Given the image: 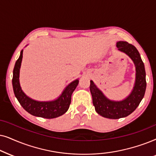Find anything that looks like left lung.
I'll return each mask as SVG.
<instances>
[{"label":"left lung","instance_id":"obj_1","mask_svg":"<svg viewBox=\"0 0 156 156\" xmlns=\"http://www.w3.org/2000/svg\"><path fill=\"white\" fill-rule=\"evenodd\" d=\"M117 47L119 51L127 54L136 65V83L132 93L127 98L116 102L106 98L92 80H90V90L95 111L103 117L111 119L124 118L132 113L140 104L146 89L145 66L138 50L133 45L126 41L118 42Z\"/></svg>","mask_w":156,"mask_h":156}]
</instances>
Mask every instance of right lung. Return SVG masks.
<instances>
[{
    "label": "right lung",
    "mask_w": 156,
    "mask_h": 156,
    "mask_svg": "<svg viewBox=\"0 0 156 156\" xmlns=\"http://www.w3.org/2000/svg\"><path fill=\"white\" fill-rule=\"evenodd\" d=\"M23 58V51L20 52L19 58L16 62L13 69V88L14 94L18 102L27 112L31 115L44 118H54L61 116L69 108L71 102L72 93L78 84V80L73 81L66 88L58 98L51 102H39L28 98L23 92L19 83V72Z\"/></svg>",
    "instance_id": "1"
}]
</instances>
